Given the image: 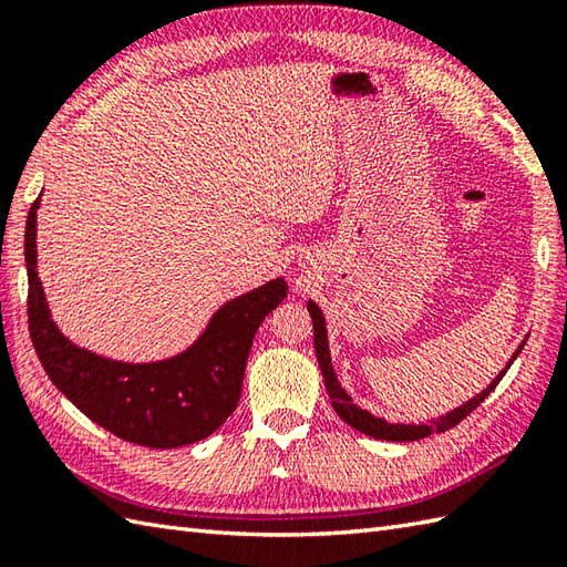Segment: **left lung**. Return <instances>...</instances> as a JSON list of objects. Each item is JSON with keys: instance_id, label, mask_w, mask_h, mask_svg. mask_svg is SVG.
<instances>
[{"instance_id": "obj_1", "label": "left lung", "mask_w": 567, "mask_h": 567, "mask_svg": "<svg viewBox=\"0 0 567 567\" xmlns=\"http://www.w3.org/2000/svg\"><path fill=\"white\" fill-rule=\"evenodd\" d=\"M307 309H309V315H311V321H315V351H317V360H319V368H321V375H323V384H327V392H329V396H331L336 414H339L348 426H353L355 431L365 433V436L382 439V441H419V439L431 436V433H443V431H449V429L461 424V421H463L470 412H475V409L485 402V396L497 388L499 380L504 378V372L509 370V365L514 363V358L522 353V348H524V343H526V341H524L519 348H516V353L512 355L509 365L504 368V370L499 372V375L489 382L487 390L475 394L473 400L461 404L457 409H453V412H449L445 416H439L436 421H433L431 426H429V424H419V426H414V424H388V421H384V419L372 416L370 412H365V409L355 406L351 396L346 394V390L341 388V382H339V378H336L333 365H331V353H329V341H327V327H323L321 309H319L315 302H309Z\"/></svg>"}]
</instances>
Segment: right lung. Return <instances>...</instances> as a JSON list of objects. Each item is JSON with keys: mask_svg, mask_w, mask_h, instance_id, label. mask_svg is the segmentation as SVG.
Here are the masks:
<instances>
[{"mask_svg": "<svg viewBox=\"0 0 567 567\" xmlns=\"http://www.w3.org/2000/svg\"><path fill=\"white\" fill-rule=\"evenodd\" d=\"M35 199L27 216L23 256L29 272V331L48 378L94 424L146 449L189 445L231 416L246 360L262 319L287 297L272 280L224 305L202 339L163 363L128 365L72 346L51 319L35 272Z\"/></svg>", "mask_w": 567, "mask_h": 567, "instance_id": "add662e5", "label": "right lung"}]
</instances>
